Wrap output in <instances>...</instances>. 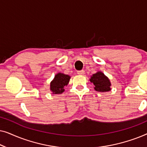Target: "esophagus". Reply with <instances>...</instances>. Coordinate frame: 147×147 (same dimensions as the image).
<instances>
[{"instance_id":"obj_1","label":"esophagus","mask_w":147,"mask_h":147,"mask_svg":"<svg viewBox=\"0 0 147 147\" xmlns=\"http://www.w3.org/2000/svg\"><path fill=\"white\" fill-rule=\"evenodd\" d=\"M77 74L78 75H84V74H85V71H84V70H80V71H77Z\"/></svg>"}]
</instances>
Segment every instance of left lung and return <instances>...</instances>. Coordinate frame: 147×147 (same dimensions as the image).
<instances>
[{
    "label": "left lung",
    "mask_w": 147,
    "mask_h": 147,
    "mask_svg": "<svg viewBox=\"0 0 147 147\" xmlns=\"http://www.w3.org/2000/svg\"><path fill=\"white\" fill-rule=\"evenodd\" d=\"M92 83L94 84V89L97 92H108L110 90V80L102 72L98 71L96 74H93L90 80Z\"/></svg>",
    "instance_id": "8db88e82"
}]
</instances>
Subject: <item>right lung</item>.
<instances>
[{
    "label": "right lung",
    "instance_id": "right-lung-1",
    "mask_svg": "<svg viewBox=\"0 0 147 147\" xmlns=\"http://www.w3.org/2000/svg\"><path fill=\"white\" fill-rule=\"evenodd\" d=\"M70 76L65 74L59 73L55 76L53 81L50 84V90L53 94H59L64 92V88L69 82Z\"/></svg>",
    "mask_w": 147,
    "mask_h": 147
}]
</instances>
